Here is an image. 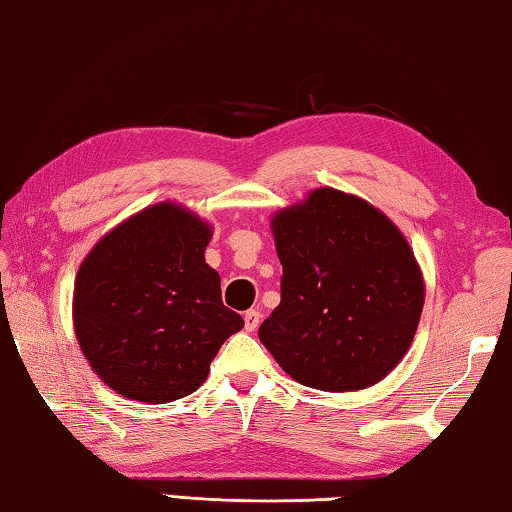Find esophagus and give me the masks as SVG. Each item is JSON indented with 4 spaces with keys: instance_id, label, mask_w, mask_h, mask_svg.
Returning a JSON list of instances; mask_svg holds the SVG:
<instances>
[{
    "instance_id": "1",
    "label": "esophagus",
    "mask_w": 512,
    "mask_h": 512,
    "mask_svg": "<svg viewBox=\"0 0 512 512\" xmlns=\"http://www.w3.org/2000/svg\"><path fill=\"white\" fill-rule=\"evenodd\" d=\"M243 326H246L248 332H253L259 326V310H248L246 316H243Z\"/></svg>"
}]
</instances>
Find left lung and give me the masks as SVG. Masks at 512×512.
Here are the masks:
<instances>
[{
  "label": "left lung",
  "instance_id": "left-lung-1",
  "mask_svg": "<svg viewBox=\"0 0 512 512\" xmlns=\"http://www.w3.org/2000/svg\"><path fill=\"white\" fill-rule=\"evenodd\" d=\"M280 305L259 342L291 378L323 392L376 385L408 353L424 278L385 214L337 189H316L273 218Z\"/></svg>",
  "mask_w": 512,
  "mask_h": 512
}]
</instances>
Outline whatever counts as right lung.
<instances>
[{"instance_id": "1", "label": "right lung", "mask_w": 512, "mask_h": 512, "mask_svg": "<svg viewBox=\"0 0 512 512\" xmlns=\"http://www.w3.org/2000/svg\"><path fill=\"white\" fill-rule=\"evenodd\" d=\"M209 237L198 216L159 202L102 237L79 266V346L125 399L170 403L196 392L218 348L243 328L205 262Z\"/></svg>"}]
</instances>
